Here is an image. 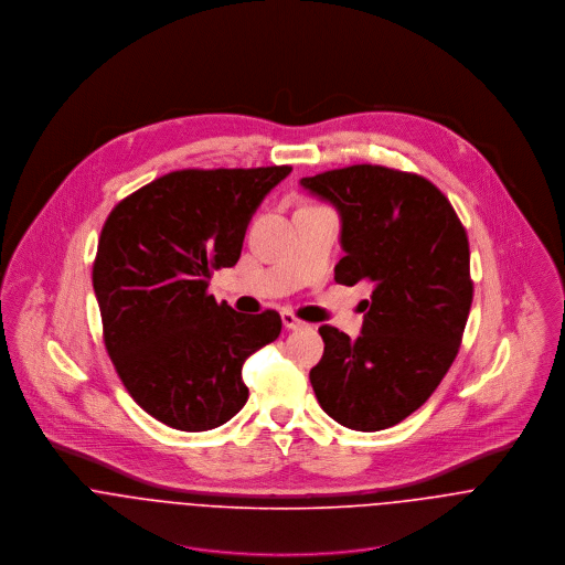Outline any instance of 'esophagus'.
<instances>
[{"label":"esophagus","instance_id":"34e87169","mask_svg":"<svg viewBox=\"0 0 565 565\" xmlns=\"http://www.w3.org/2000/svg\"><path fill=\"white\" fill-rule=\"evenodd\" d=\"M282 323H285V328L287 330H298V328H305L307 323L302 322V320H298L294 313H289V311H282Z\"/></svg>","mask_w":565,"mask_h":565}]
</instances>
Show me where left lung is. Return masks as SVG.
Masks as SVG:
<instances>
[{"mask_svg":"<svg viewBox=\"0 0 565 565\" xmlns=\"http://www.w3.org/2000/svg\"><path fill=\"white\" fill-rule=\"evenodd\" d=\"M339 213V285L372 282L361 334L322 326L309 379L323 411L374 433L403 422L450 370L472 307L470 247L446 195L426 178L352 164L300 180Z\"/></svg>","mask_w":565,"mask_h":565,"instance_id":"obj_1","label":"left lung"}]
</instances>
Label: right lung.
Instances as JSON below:
<instances>
[{"mask_svg":"<svg viewBox=\"0 0 565 565\" xmlns=\"http://www.w3.org/2000/svg\"><path fill=\"white\" fill-rule=\"evenodd\" d=\"M291 167L184 169L108 215L93 289L108 356L128 394L162 424L202 433L247 403L245 359L280 334V316H245L206 291L233 267L265 195Z\"/></svg>","mask_w":565,"mask_h":565,"instance_id":"obj_1","label":"right lung"}]
</instances>
